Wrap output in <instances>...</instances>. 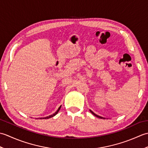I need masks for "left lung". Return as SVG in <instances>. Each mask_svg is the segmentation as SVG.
Instances as JSON below:
<instances>
[{"label": "left lung", "mask_w": 148, "mask_h": 148, "mask_svg": "<svg viewBox=\"0 0 148 148\" xmlns=\"http://www.w3.org/2000/svg\"><path fill=\"white\" fill-rule=\"evenodd\" d=\"M90 112H92V114L94 115V116H96V117H97V118H101V119H105L104 118H103V117H101V116H98V115H97V114H95V113H94L93 111H91V110H90Z\"/></svg>", "instance_id": "1"}]
</instances>
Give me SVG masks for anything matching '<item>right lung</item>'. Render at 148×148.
Here are the masks:
<instances>
[{
	"mask_svg": "<svg viewBox=\"0 0 148 148\" xmlns=\"http://www.w3.org/2000/svg\"><path fill=\"white\" fill-rule=\"evenodd\" d=\"M60 108H61V106L60 107V108H58V109L57 110V111H56V112L55 113H54V114H51V115H50V116H47V117H45V118H40V119H48V118H51V117H53V116H55V115L58 112L59 110L60 109Z\"/></svg>",
	"mask_w": 148,
	"mask_h": 148,
	"instance_id": "right-lung-1",
	"label": "right lung"
}]
</instances>
